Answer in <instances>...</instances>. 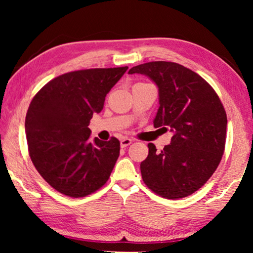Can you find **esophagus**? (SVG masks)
Returning a JSON list of instances; mask_svg holds the SVG:
<instances>
[{
	"instance_id": "1",
	"label": "esophagus",
	"mask_w": 253,
	"mask_h": 253,
	"mask_svg": "<svg viewBox=\"0 0 253 253\" xmlns=\"http://www.w3.org/2000/svg\"><path fill=\"white\" fill-rule=\"evenodd\" d=\"M131 143H132V139H130V138H123L121 140V147L122 148H125L127 146H129Z\"/></svg>"
}]
</instances>
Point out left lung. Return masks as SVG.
<instances>
[{
	"label": "left lung",
	"instance_id": "obj_1",
	"mask_svg": "<svg viewBox=\"0 0 253 253\" xmlns=\"http://www.w3.org/2000/svg\"><path fill=\"white\" fill-rule=\"evenodd\" d=\"M128 74L147 76L158 88L154 127L173 132L157 152L148 144L140 163L144 183L166 199H182L202 187L219 166L226 138V114L219 96L202 77L175 62L152 61Z\"/></svg>",
	"mask_w": 253,
	"mask_h": 253
}]
</instances>
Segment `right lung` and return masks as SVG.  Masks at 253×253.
I'll return each instance as SVG.
<instances>
[{
  "label": "right lung",
  "instance_id": "add662e5",
  "mask_svg": "<svg viewBox=\"0 0 253 253\" xmlns=\"http://www.w3.org/2000/svg\"><path fill=\"white\" fill-rule=\"evenodd\" d=\"M128 67L68 72L49 81L33 97L25 117L34 168L54 190L70 198L93 193L108 181L121 144L90 142L89 123Z\"/></svg>",
  "mask_w": 253,
  "mask_h": 253
}]
</instances>
